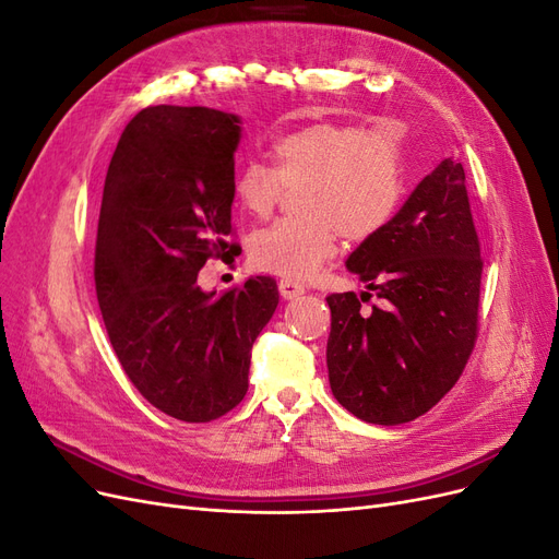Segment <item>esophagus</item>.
Listing matches in <instances>:
<instances>
[{
  "instance_id": "34e87169",
  "label": "esophagus",
  "mask_w": 559,
  "mask_h": 559,
  "mask_svg": "<svg viewBox=\"0 0 559 559\" xmlns=\"http://www.w3.org/2000/svg\"><path fill=\"white\" fill-rule=\"evenodd\" d=\"M280 296L284 298V300H292V298H296V296H300V294H306V286L302 284H298V282H294V280H280Z\"/></svg>"
}]
</instances>
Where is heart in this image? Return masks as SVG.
Listing matches in <instances>:
<instances>
[{
    "label": "heart",
    "mask_w": 559,
    "mask_h": 559,
    "mask_svg": "<svg viewBox=\"0 0 559 559\" xmlns=\"http://www.w3.org/2000/svg\"><path fill=\"white\" fill-rule=\"evenodd\" d=\"M273 167L251 160L233 179L238 207L263 218L284 189L296 191V218L257 230L249 259L259 270L308 280L347 240L361 242L386 226L405 189L401 144L386 130L321 121L280 138Z\"/></svg>",
    "instance_id": "1"
}]
</instances>
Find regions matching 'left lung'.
Returning <instances> with one entry per match:
<instances>
[{
  "mask_svg": "<svg viewBox=\"0 0 559 559\" xmlns=\"http://www.w3.org/2000/svg\"><path fill=\"white\" fill-rule=\"evenodd\" d=\"M347 270L366 292L326 298L331 392L368 425L413 421L460 380L476 343L483 261L462 163H438ZM370 290L385 302L366 313Z\"/></svg>",
  "mask_w": 559,
  "mask_h": 559,
  "instance_id": "left-lung-1",
  "label": "left lung"
}]
</instances>
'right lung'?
Returning <instances> with one entry per match:
<instances>
[{
	"mask_svg": "<svg viewBox=\"0 0 559 559\" xmlns=\"http://www.w3.org/2000/svg\"><path fill=\"white\" fill-rule=\"evenodd\" d=\"M240 116L158 105L126 126L111 156L95 245V289L130 382L165 415L212 421L249 386L251 347L280 302L251 277L218 296L200 267L228 259Z\"/></svg>",
	"mask_w": 559,
	"mask_h": 559,
	"instance_id": "obj_1",
	"label": "right lung"
}]
</instances>
